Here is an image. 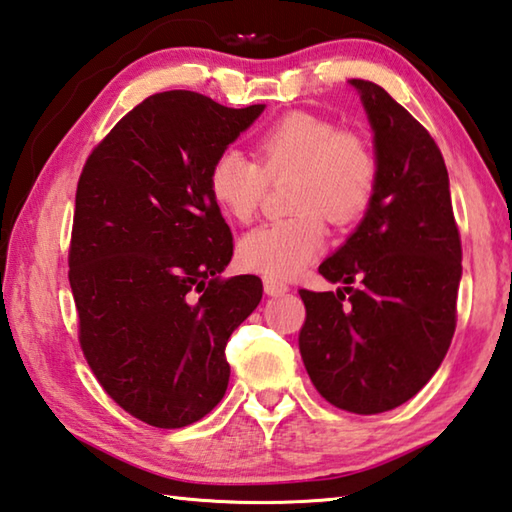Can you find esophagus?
<instances>
[{
	"instance_id": "obj_1",
	"label": "esophagus",
	"mask_w": 512,
	"mask_h": 512,
	"mask_svg": "<svg viewBox=\"0 0 512 512\" xmlns=\"http://www.w3.org/2000/svg\"><path fill=\"white\" fill-rule=\"evenodd\" d=\"M264 291L266 295H284L288 291V284L273 280V277H264Z\"/></svg>"
}]
</instances>
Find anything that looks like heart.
I'll use <instances>...</instances> for the list:
<instances>
[{
  "label": "heart",
  "mask_w": 512,
  "mask_h": 512,
  "mask_svg": "<svg viewBox=\"0 0 512 512\" xmlns=\"http://www.w3.org/2000/svg\"><path fill=\"white\" fill-rule=\"evenodd\" d=\"M253 159L235 150L208 167V194L235 224L253 221L268 183L293 176L286 194L291 217L250 230L239 239L244 271L273 280L293 277L322 253L327 217L345 226L367 210L378 183V163L360 136L340 132L331 120L304 111L277 118L255 138Z\"/></svg>",
  "instance_id": "b5f03b06"
}]
</instances>
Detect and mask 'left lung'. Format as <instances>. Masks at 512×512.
I'll use <instances>...</instances> for the list:
<instances>
[{
	"label": "left lung",
	"instance_id": "obj_1",
	"mask_svg": "<svg viewBox=\"0 0 512 512\" xmlns=\"http://www.w3.org/2000/svg\"><path fill=\"white\" fill-rule=\"evenodd\" d=\"M374 127L378 183L358 230L320 275L342 291H306L300 353L324 401L380 414L410 401L457 327L461 237L450 179L430 132L387 91L351 80Z\"/></svg>",
	"mask_w": 512,
	"mask_h": 512
}]
</instances>
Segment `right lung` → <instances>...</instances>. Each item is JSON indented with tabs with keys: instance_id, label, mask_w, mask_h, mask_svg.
<instances>
[{
	"instance_id": "right-lung-1",
	"label": "right lung",
	"mask_w": 512,
	"mask_h": 512,
	"mask_svg": "<svg viewBox=\"0 0 512 512\" xmlns=\"http://www.w3.org/2000/svg\"><path fill=\"white\" fill-rule=\"evenodd\" d=\"M262 111L163 91L127 111L82 167L69 244L80 349L147 425L174 430L215 410L228 338L262 300L259 277L219 275L232 235L208 194L210 163Z\"/></svg>"
}]
</instances>
